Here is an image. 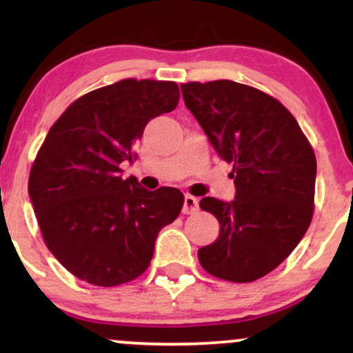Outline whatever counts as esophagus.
Wrapping results in <instances>:
<instances>
[{"mask_svg":"<svg viewBox=\"0 0 353 353\" xmlns=\"http://www.w3.org/2000/svg\"><path fill=\"white\" fill-rule=\"evenodd\" d=\"M199 208V201L196 199L194 196H190V194H185L184 196V205H182V212L184 214H194Z\"/></svg>","mask_w":353,"mask_h":353,"instance_id":"1","label":"esophagus"}]
</instances>
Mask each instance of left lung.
<instances>
[{
	"mask_svg": "<svg viewBox=\"0 0 353 353\" xmlns=\"http://www.w3.org/2000/svg\"><path fill=\"white\" fill-rule=\"evenodd\" d=\"M185 106L219 156L234 164L232 202L204 197L219 237L197 257L210 275L254 282L297 247L314 214L317 161L295 117L281 101L229 79L181 84Z\"/></svg>",
	"mask_w": 353,
	"mask_h": 353,
	"instance_id": "1",
	"label": "left lung"
}]
</instances>
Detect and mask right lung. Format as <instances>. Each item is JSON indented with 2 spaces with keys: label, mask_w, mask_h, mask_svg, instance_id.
I'll return each instance as SVG.
<instances>
[{
  "label": "right lung",
  "mask_w": 353,
  "mask_h": 353,
  "mask_svg": "<svg viewBox=\"0 0 353 353\" xmlns=\"http://www.w3.org/2000/svg\"><path fill=\"white\" fill-rule=\"evenodd\" d=\"M174 81L123 79L94 89L51 125L28 192L44 244L81 281L114 287L151 264L159 230L179 216V189L141 188L119 168L154 117L179 103Z\"/></svg>",
  "instance_id": "right-lung-1"
}]
</instances>
